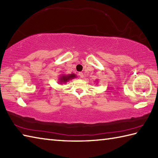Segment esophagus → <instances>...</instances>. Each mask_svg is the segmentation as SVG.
Here are the masks:
<instances>
[{"mask_svg":"<svg viewBox=\"0 0 158 158\" xmlns=\"http://www.w3.org/2000/svg\"><path fill=\"white\" fill-rule=\"evenodd\" d=\"M78 75H79V76L81 77V78H83L84 77V74L82 73V72H80V73H78Z\"/></svg>","mask_w":158,"mask_h":158,"instance_id":"esophagus-1","label":"esophagus"}]
</instances>
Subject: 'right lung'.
Segmentation results:
<instances>
[{"instance_id": "obj_1", "label": "right lung", "mask_w": 158, "mask_h": 158, "mask_svg": "<svg viewBox=\"0 0 158 158\" xmlns=\"http://www.w3.org/2000/svg\"><path fill=\"white\" fill-rule=\"evenodd\" d=\"M76 77V75L74 73H71V74H62L59 77V80H58V82L60 85L62 84H65L66 82H67L68 81H70V80H72Z\"/></svg>"}]
</instances>
